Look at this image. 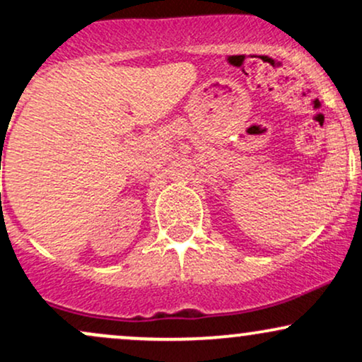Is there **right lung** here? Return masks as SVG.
Returning a JSON list of instances; mask_svg holds the SVG:
<instances>
[{"instance_id":"right-lung-1","label":"right lung","mask_w":362,"mask_h":362,"mask_svg":"<svg viewBox=\"0 0 362 362\" xmlns=\"http://www.w3.org/2000/svg\"><path fill=\"white\" fill-rule=\"evenodd\" d=\"M0 163H1V161H0ZM0 168H1V167H0Z\"/></svg>"}]
</instances>
